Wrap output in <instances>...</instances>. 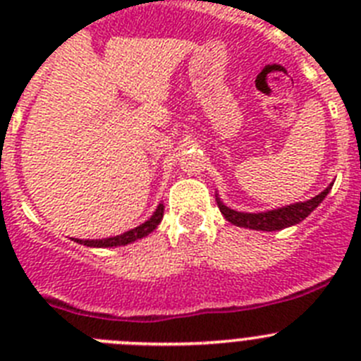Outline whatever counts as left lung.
<instances>
[{"label": "left lung", "instance_id": "left-lung-1", "mask_svg": "<svg viewBox=\"0 0 361 361\" xmlns=\"http://www.w3.org/2000/svg\"><path fill=\"white\" fill-rule=\"evenodd\" d=\"M331 191V186L325 188L320 195L312 197L311 200H305V202H296L291 206H286V208L271 209V212L264 213H242L235 212V209L228 208L224 204L220 202V199H216L219 204L220 213L224 215V219L228 222L235 226H240V228H250L257 229V231H279V229L289 228V226H295L298 222L305 219L312 209L318 208V204L327 197V193Z\"/></svg>", "mask_w": 361, "mask_h": 361}]
</instances>
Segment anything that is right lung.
I'll return each instance as SVG.
<instances>
[{"label":"right lung","instance_id":"1","mask_svg":"<svg viewBox=\"0 0 361 361\" xmlns=\"http://www.w3.org/2000/svg\"><path fill=\"white\" fill-rule=\"evenodd\" d=\"M162 215H164V206L159 204L155 213L146 220L145 224L137 226V228L130 229V231L123 233V235H117V237L110 238H101V240H79V238H75V242H79V244L82 245H88V247H116V245H126L130 244V242H135L142 237H148L149 233L159 226V222L162 220Z\"/></svg>","mask_w":361,"mask_h":361}]
</instances>
